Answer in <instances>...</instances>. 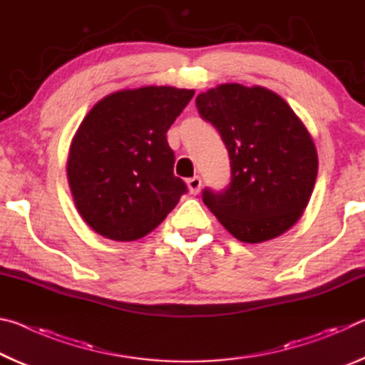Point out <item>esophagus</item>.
I'll use <instances>...</instances> for the list:
<instances>
[{"instance_id":"34e87169","label":"esophagus","mask_w":365,"mask_h":365,"mask_svg":"<svg viewBox=\"0 0 365 365\" xmlns=\"http://www.w3.org/2000/svg\"><path fill=\"white\" fill-rule=\"evenodd\" d=\"M187 185H188V191L191 195H197V193H200V190H201V178L200 177L188 178Z\"/></svg>"}]
</instances>
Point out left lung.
Instances as JSON below:
<instances>
[{"mask_svg":"<svg viewBox=\"0 0 365 365\" xmlns=\"http://www.w3.org/2000/svg\"><path fill=\"white\" fill-rule=\"evenodd\" d=\"M196 108L219 130L232 169L225 191H202L205 205L243 243L289 230L311 200L319 169L302 120L282 96L259 85H217L196 96Z\"/></svg>","mask_w":365,"mask_h":365,"instance_id":"8db88e82","label":"left lung"}]
</instances>
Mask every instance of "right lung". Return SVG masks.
Returning a JSON list of instances; mask_svg holds the SVG:
<instances>
[{
  "label": "right lung",
  "mask_w": 365,
  "mask_h": 365,
  "mask_svg": "<svg viewBox=\"0 0 365 365\" xmlns=\"http://www.w3.org/2000/svg\"><path fill=\"white\" fill-rule=\"evenodd\" d=\"M195 90L165 85L114 91L98 101L73 135L67 180L91 230L114 242L153 232L187 193L174 175L165 138Z\"/></svg>",
  "instance_id": "1"
}]
</instances>
